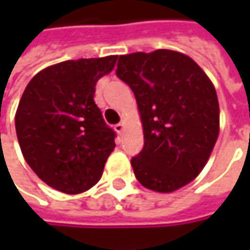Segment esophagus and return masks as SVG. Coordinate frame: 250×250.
<instances>
[{"label": "esophagus", "mask_w": 250, "mask_h": 250, "mask_svg": "<svg viewBox=\"0 0 250 250\" xmlns=\"http://www.w3.org/2000/svg\"><path fill=\"white\" fill-rule=\"evenodd\" d=\"M114 129L117 130L120 135H122V132H124V129H125V124L124 122H120V124H117L115 126H114Z\"/></svg>", "instance_id": "34e87169"}]
</instances>
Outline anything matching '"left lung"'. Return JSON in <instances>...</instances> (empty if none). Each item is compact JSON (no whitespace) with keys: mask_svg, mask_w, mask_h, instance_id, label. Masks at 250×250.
I'll list each match as a JSON object with an SVG mask.
<instances>
[{"mask_svg":"<svg viewBox=\"0 0 250 250\" xmlns=\"http://www.w3.org/2000/svg\"><path fill=\"white\" fill-rule=\"evenodd\" d=\"M117 76L138 103L145 146L132 157L135 177L147 189L169 193L206 166L220 130L218 99L211 81L178 51L121 55Z\"/></svg>","mask_w":250,"mask_h":250,"instance_id":"left-lung-1","label":"left lung"}]
</instances>
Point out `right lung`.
I'll use <instances>...</instances> for the list:
<instances>
[{"label":"right lung","instance_id":"obj_1","mask_svg":"<svg viewBox=\"0 0 250 250\" xmlns=\"http://www.w3.org/2000/svg\"><path fill=\"white\" fill-rule=\"evenodd\" d=\"M117 55L55 63L34 75L15 128L26 163L48 187L76 195L94 187L115 147V132L94 103L96 83Z\"/></svg>","mask_w":250,"mask_h":250}]
</instances>
